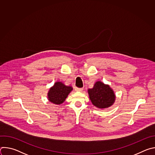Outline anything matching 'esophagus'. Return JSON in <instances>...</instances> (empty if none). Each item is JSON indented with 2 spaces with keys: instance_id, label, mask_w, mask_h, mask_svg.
I'll return each instance as SVG.
<instances>
[{
  "instance_id": "34e87169",
  "label": "esophagus",
  "mask_w": 155,
  "mask_h": 155,
  "mask_svg": "<svg viewBox=\"0 0 155 155\" xmlns=\"http://www.w3.org/2000/svg\"><path fill=\"white\" fill-rule=\"evenodd\" d=\"M75 90L77 91H81L83 90V87H76Z\"/></svg>"
}]
</instances>
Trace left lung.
Returning <instances> with one entry per match:
<instances>
[{
  "mask_svg": "<svg viewBox=\"0 0 155 155\" xmlns=\"http://www.w3.org/2000/svg\"><path fill=\"white\" fill-rule=\"evenodd\" d=\"M90 99L92 104L99 108H106L112 106L115 102V94L108 84L98 81L94 87L88 90Z\"/></svg>",
  "mask_w": 155,
  "mask_h": 155,
  "instance_id": "8db88e82",
  "label": "left lung"
}]
</instances>
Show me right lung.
Masks as SVG:
<instances>
[{"label": "right lung", "instance_id": "1", "mask_svg": "<svg viewBox=\"0 0 155 155\" xmlns=\"http://www.w3.org/2000/svg\"><path fill=\"white\" fill-rule=\"evenodd\" d=\"M72 90V86H66L62 82L57 81L48 91V100L54 104H61L65 101Z\"/></svg>", "mask_w": 155, "mask_h": 155}]
</instances>
